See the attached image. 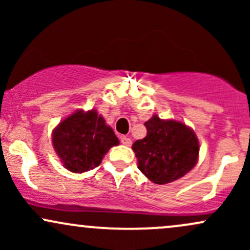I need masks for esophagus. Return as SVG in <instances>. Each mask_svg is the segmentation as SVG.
Segmentation results:
<instances>
[{
    "label": "esophagus",
    "instance_id": "esophagus-1",
    "mask_svg": "<svg viewBox=\"0 0 250 250\" xmlns=\"http://www.w3.org/2000/svg\"><path fill=\"white\" fill-rule=\"evenodd\" d=\"M120 141H121V143L122 145H125V146H131V139H129V137H127V136H121L120 137Z\"/></svg>",
    "mask_w": 250,
    "mask_h": 250
}]
</instances>
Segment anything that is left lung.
I'll use <instances>...</instances> for the list:
<instances>
[{"instance_id":"obj_1","label":"left lung","mask_w":250,"mask_h":250,"mask_svg":"<svg viewBox=\"0 0 250 250\" xmlns=\"http://www.w3.org/2000/svg\"><path fill=\"white\" fill-rule=\"evenodd\" d=\"M147 136L134 142L140 170L156 185L185 176L199 157V140L185 123L154 115L145 123Z\"/></svg>"}]
</instances>
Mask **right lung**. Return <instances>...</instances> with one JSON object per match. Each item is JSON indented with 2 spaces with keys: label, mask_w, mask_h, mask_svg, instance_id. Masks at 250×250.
<instances>
[{
  "label": "right lung",
  "mask_w": 250,
  "mask_h": 250,
  "mask_svg": "<svg viewBox=\"0 0 250 250\" xmlns=\"http://www.w3.org/2000/svg\"><path fill=\"white\" fill-rule=\"evenodd\" d=\"M119 143L113 129L96 110L76 111L53 131L54 149L63 166L73 173L99 167L105 153Z\"/></svg>",
  "instance_id": "1"
}]
</instances>
